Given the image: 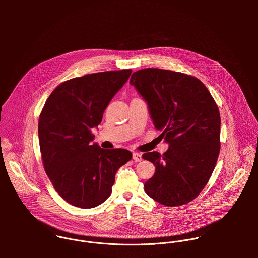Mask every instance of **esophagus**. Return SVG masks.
<instances>
[{"label": "esophagus", "mask_w": 258, "mask_h": 258, "mask_svg": "<svg viewBox=\"0 0 258 258\" xmlns=\"http://www.w3.org/2000/svg\"><path fill=\"white\" fill-rule=\"evenodd\" d=\"M132 157H133V160L135 162H141L142 161V155L140 153H133Z\"/></svg>", "instance_id": "1"}]
</instances>
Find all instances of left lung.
I'll list each match as a JSON object with an SVG mask.
<instances>
[{
  "label": "left lung",
  "instance_id": "left-lung-1",
  "mask_svg": "<svg viewBox=\"0 0 258 258\" xmlns=\"http://www.w3.org/2000/svg\"><path fill=\"white\" fill-rule=\"evenodd\" d=\"M130 83L147 101L155 128L170 144L163 155L143 154L156 167L145 191L164 206L187 204L208 184L219 158V107L206 85L188 74L145 69L132 74Z\"/></svg>",
  "mask_w": 258,
  "mask_h": 258
}]
</instances>
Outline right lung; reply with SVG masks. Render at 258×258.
<instances>
[{
  "label": "right lung",
  "mask_w": 258,
  "mask_h": 258,
  "mask_svg": "<svg viewBox=\"0 0 258 258\" xmlns=\"http://www.w3.org/2000/svg\"><path fill=\"white\" fill-rule=\"evenodd\" d=\"M131 70L86 74L63 81L50 93L38 119L44 171L57 194L81 209L95 208L112 192L115 174L132 159L126 149L92 144L113 96Z\"/></svg>",
  "instance_id": "1"
}]
</instances>
